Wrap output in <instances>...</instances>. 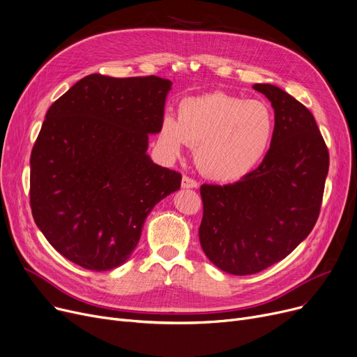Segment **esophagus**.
<instances>
[{
  "label": "esophagus",
  "mask_w": 357,
  "mask_h": 357,
  "mask_svg": "<svg viewBox=\"0 0 357 357\" xmlns=\"http://www.w3.org/2000/svg\"><path fill=\"white\" fill-rule=\"evenodd\" d=\"M182 188H185V190L198 188V182L190 176H183L182 178Z\"/></svg>",
  "instance_id": "obj_1"
}]
</instances>
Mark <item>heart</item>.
<instances>
[{
  "mask_svg": "<svg viewBox=\"0 0 357 357\" xmlns=\"http://www.w3.org/2000/svg\"><path fill=\"white\" fill-rule=\"evenodd\" d=\"M275 135L273 109L260 100H243L226 92L185 98L178 120L165 116L159 143L178 156L183 144L195 149L202 175L220 182L237 181L264 160Z\"/></svg>",
  "mask_w": 357,
  "mask_h": 357,
  "instance_id": "heart-1",
  "label": "heart"
}]
</instances>
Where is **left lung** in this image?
<instances>
[{
	"label": "left lung",
	"instance_id": "8db88e82",
	"mask_svg": "<svg viewBox=\"0 0 357 357\" xmlns=\"http://www.w3.org/2000/svg\"><path fill=\"white\" fill-rule=\"evenodd\" d=\"M275 109L261 163L229 185L201 186V248L231 275H253L287 257L314 229L328 174V150L311 111L288 92L256 84Z\"/></svg>",
	"mask_w": 357,
	"mask_h": 357
}]
</instances>
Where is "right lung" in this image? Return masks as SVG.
<instances>
[{"mask_svg":"<svg viewBox=\"0 0 357 357\" xmlns=\"http://www.w3.org/2000/svg\"><path fill=\"white\" fill-rule=\"evenodd\" d=\"M172 82L92 73L46 112L30 156V207L50 245L85 269L121 266L179 172L147 155Z\"/></svg>","mask_w":357,"mask_h":357,"instance_id":"add662e5","label":"right lung"}]
</instances>
